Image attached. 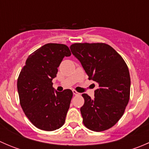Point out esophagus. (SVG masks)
Masks as SVG:
<instances>
[{"instance_id":"1","label":"esophagus","mask_w":149,"mask_h":149,"mask_svg":"<svg viewBox=\"0 0 149 149\" xmlns=\"http://www.w3.org/2000/svg\"><path fill=\"white\" fill-rule=\"evenodd\" d=\"M73 94H74L75 96H78V95H79V94H80V93H79L78 91H76V90H73Z\"/></svg>"}]
</instances>
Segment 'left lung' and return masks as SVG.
Returning <instances> with one entry per match:
<instances>
[{
    "mask_svg": "<svg viewBox=\"0 0 149 149\" xmlns=\"http://www.w3.org/2000/svg\"><path fill=\"white\" fill-rule=\"evenodd\" d=\"M70 48L88 79L99 84L93 100L82 94L84 104L80 110L84 125L93 131L107 130L120 119L128 104L130 78L127 65L105 43H75Z\"/></svg>",
    "mask_w": 149,
    "mask_h": 149,
    "instance_id": "8db88e82",
    "label": "left lung"
}]
</instances>
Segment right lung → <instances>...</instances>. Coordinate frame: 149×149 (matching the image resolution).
<instances>
[{
  "label": "right lung",
  "instance_id": "1",
  "mask_svg": "<svg viewBox=\"0 0 149 149\" xmlns=\"http://www.w3.org/2000/svg\"><path fill=\"white\" fill-rule=\"evenodd\" d=\"M70 55L65 45L48 43L32 52L21 70L17 81L21 107L37 128L52 131L65 123L73 92L55 91L52 81L64 57Z\"/></svg>",
  "mask_w": 149,
  "mask_h": 149
}]
</instances>
